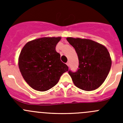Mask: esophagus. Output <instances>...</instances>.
<instances>
[{
  "instance_id": "esophagus-1",
  "label": "esophagus",
  "mask_w": 123,
  "mask_h": 123,
  "mask_svg": "<svg viewBox=\"0 0 123 123\" xmlns=\"http://www.w3.org/2000/svg\"><path fill=\"white\" fill-rule=\"evenodd\" d=\"M67 65V66H68V67H69V62H68L67 63H66Z\"/></svg>"
}]
</instances>
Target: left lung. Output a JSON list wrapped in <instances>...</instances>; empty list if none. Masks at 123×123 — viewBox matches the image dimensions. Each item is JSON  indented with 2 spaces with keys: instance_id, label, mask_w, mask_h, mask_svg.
I'll use <instances>...</instances> for the list:
<instances>
[{
  "instance_id": "1",
  "label": "left lung",
  "mask_w": 123,
  "mask_h": 123,
  "mask_svg": "<svg viewBox=\"0 0 123 123\" xmlns=\"http://www.w3.org/2000/svg\"><path fill=\"white\" fill-rule=\"evenodd\" d=\"M67 40L74 48L79 59L78 70L68 71L74 84L86 91L99 87L106 79L111 66L107 49L90 39L67 37Z\"/></svg>"
}]
</instances>
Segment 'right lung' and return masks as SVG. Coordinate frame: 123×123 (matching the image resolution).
I'll list each match as a JSON object with an SVG mask.
<instances>
[{"instance_id":"obj_1","label":"right lung","mask_w":123,"mask_h":123,"mask_svg":"<svg viewBox=\"0 0 123 123\" xmlns=\"http://www.w3.org/2000/svg\"><path fill=\"white\" fill-rule=\"evenodd\" d=\"M61 37H42L23 47L18 66L24 79L32 89L46 91L56 85L68 67L60 60L55 47Z\"/></svg>"}]
</instances>
